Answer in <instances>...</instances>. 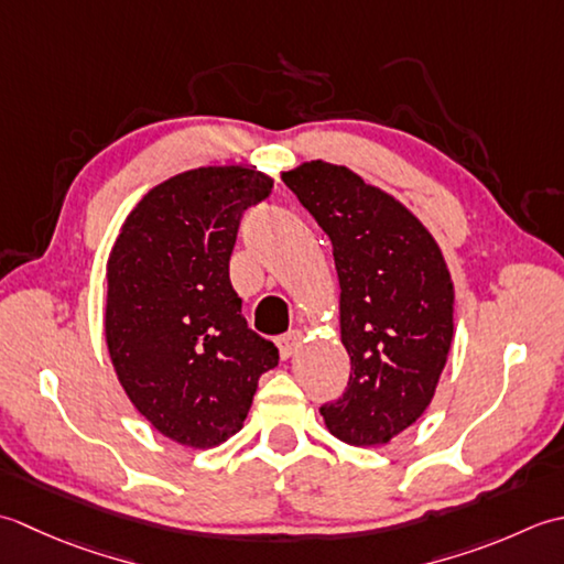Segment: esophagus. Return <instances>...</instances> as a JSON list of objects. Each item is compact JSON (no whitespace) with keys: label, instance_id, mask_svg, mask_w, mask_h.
I'll return each instance as SVG.
<instances>
[{"label":"esophagus","instance_id":"1","mask_svg":"<svg viewBox=\"0 0 564 564\" xmlns=\"http://www.w3.org/2000/svg\"><path fill=\"white\" fill-rule=\"evenodd\" d=\"M302 346V330H290L284 333L282 338H278V348H280V358L290 360L292 355Z\"/></svg>","mask_w":564,"mask_h":564}]
</instances>
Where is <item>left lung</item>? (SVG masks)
I'll use <instances>...</instances> for the list:
<instances>
[{
  "label": "left lung",
  "mask_w": 564,
  "mask_h": 564,
  "mask_svg": "<svg viewBox=\"0 0 564 564\" xmlns=\"http://www.w3.org/2000/svg\"><path fill=\"white\" fill-rule=\"evenodd\" d=\"M282 182L330 238L340 284L350 379L321 416L343 443L384 445L429 409L453 346L443 250L416 214L346 165L308 160Z\"/></svg>",
  "instance_id": "8db88e82"
}]
</instances>
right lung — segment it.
Instances as JSON below:
<instances>
[{
	"label": "right lung",
	"instance_id": "1",
	"mask_svg": "<svg viewBox=\"0 0 564 564\" xmlns=\"http://www.w3.org/2000/svg\"><path fill=\"white\" fill-rule=\"evenodd\" d=\"M274 180L209 165L160 182L126 216L107 260L105 336L135 411L180 445H221L280 360L228 280L240 216Z\"/></svg>",
	"mask_w": 564,
	"mask_h": 564
}]
</instances>
